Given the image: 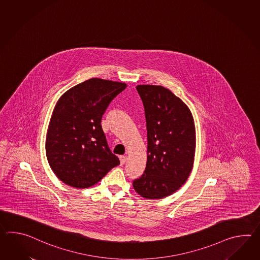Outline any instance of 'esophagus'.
<instances>
[{"label":"esophagus","mask_w":260,"mask_h":260,"mask_svg":"<svg viewBox=\"0 0 260 260\" xmlns=\"http://www.w3.org/2000/svg\"><path fill=\"white\" fill-rule=\"evenodd\" d=\"M119 159H120V163L123 165V164H125V162L127 161V156H119Z\"/></svg>","instance_id":"esophagus-1"}]
</instances>
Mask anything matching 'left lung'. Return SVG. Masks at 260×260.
I'll list each match as a JSON object with an SVG mask.
<instances>
[{
	"mask_svg": "<svg viewBox=\"0 0 260 260\" xmlns=\"http://www.w3.org/2000/svg\"><path fill=\"white\" fill-rule=\"evenodd\" d=\"M147 129V162L133 187L146 199L172 195L188 178L193 167L196 131L190 110L161 86L141 85Z\"/></svg>",
	"mask_w": 260,
	"mask_h": 260,
	"instance_id": "left-lung-1",
	"label": "left lung"
}]
</instances>
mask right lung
<instances>
[{
  "mask_svg": "<svg viewBox=\"0 0 260 260\" xmlns=\"http://www.w3.org/2000/svg\"><path fill=\"white\" fill-rule=\"evenodd\" d=\"M127 87L92 78L70 88L55 106L46 134L47 160L66 185L87 188L120 164L101 125L110 103Z\"/></svg>",
  "mask_w": 260,
  "mask_h": 260,
  "instance_id": "add662e5",
  "label": "right lung"
}]
</instances>
